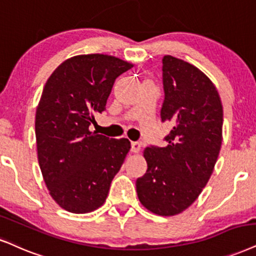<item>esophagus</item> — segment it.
<instances>
[{
  "mask_svg": "<svg viewBox=\"0 0 256 256\" xmlns=\"http://www.w3.org/2000/svg\"><path fill=\"white\" fill-rule=\"evenodd\" d=\"M141 150V144L140 142H132V152L138 153Z\"/></svg>",
  "mask_w": 256,
  "mask_h": 256,
  "instance_id": "34e87169",
  "label": "esophagus"
}]
</instances>
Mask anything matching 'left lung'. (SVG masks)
<instances>
[{
	"label": "left lung",
	"instance_id": "8db88e82",
	"mask_svg": "<svg viewBox=\"0 0 256 256\" xmlns=\"http://www.w3.org/2000/svg\"><path fill=\"white\" fill-rule=\"evenodd\" d=\"M162 121L173 124L166 147H147V172L136 180L141 204L159 216L188 209L212 174L222 144L223 106L216 86L190 62L162 58Z\"/></svg>",
	"mask_w": 256,
	"mask_h": 256
}]
</instances>
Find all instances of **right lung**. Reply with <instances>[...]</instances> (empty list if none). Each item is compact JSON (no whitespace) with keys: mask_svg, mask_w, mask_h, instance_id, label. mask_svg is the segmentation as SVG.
<instances>
[{"mask_svg":"<svg viewBox=\"0 0 256 256\" xmlns=\"http://www.w3.org/2000/svg\"><path fill=\"white\" fill-rule=\"evenodd\" d=\"M133 68L108 54H80L47 80L36 114L38 160L50 194L62 209L88 214L102 206L130 150L128 138L91 132L114 82Z\"/></svg>","mask_w":256,"mask_h":256,"instance_id":"add662e5","label":"right lung"}]
</instances>
